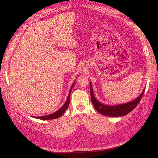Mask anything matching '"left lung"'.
<instances>
[{
	"instance_id": "1",
	"label": "left lung",
	"mask_w": 158,
	"mask_h": 158,
	"mask_svg": "<svg viewBox=\"0 0 158 158\" xmlns=\"http://www.w3.org/2000/svg\"><path fill=\"white\" fill-rule=\"evenodd\" d=\"M89 88H90V94H91V99L93 106L97 111L101 113L103 115H106L109 117H121L126 115L128 113L131 112L135 109L138 103L140 102L141 98L144 95L145 88L143 89L142 92L139 95V96L137 97L135 100L132 102H128L123 104H119L117 106H107L99 102L97 99L95 98V95L93 92V88L92 85V82L89 83Z\"/></svg>"
}]
</instances>
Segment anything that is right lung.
<instances>
[{
	"label": "right lung",
	"mask_w": 158,
	"mask_h": 158,
	"mask_svg": "<svg viewBox=\"0 0 158 158\" xmlns=\"http://www.w3.org/2000/svg\"><path fill=\"white\" fill-rule=\"evenodd\" d=\"M74 83L73 84V85H72V87L70 89V92L69 93V95H68V97H67V99H66V102L64 103V104L63 105V106H62L58 111H56V112L52 113V114H48V115H45V116H41V117H35L34 118H39V119H41V120H51V119H55V118H59L63 114H64V113L65 112V111L66 109H67V108L69 107V103H70V93H71V91H72V89H73L74 85Z\"/></svg>",
	"instance_id": "right-lung-1"
}]
</instances>
